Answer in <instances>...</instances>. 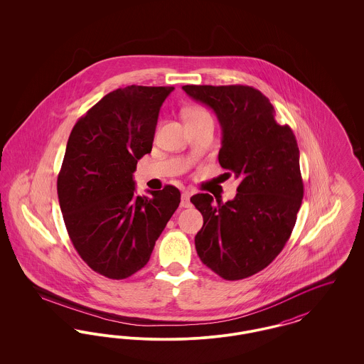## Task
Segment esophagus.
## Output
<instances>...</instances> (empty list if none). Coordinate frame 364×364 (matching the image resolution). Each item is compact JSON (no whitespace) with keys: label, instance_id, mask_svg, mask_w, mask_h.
<instances>
[{"label":"esophagus","instance_id":"obj_1","mask_svg":"<svg viewBox=\"0 0 364 364\" xmlns=\"http://www.w3.org/2000/svg\"><path fill=\"white\" fill-rule=\"evenodd\" d=\"M190 198L191 193L188 191L183 192V193H181V202H180V206L186 208H192V203H191Z\"/></svg>","mask_w":364,"mask_h":364}]
</instances>
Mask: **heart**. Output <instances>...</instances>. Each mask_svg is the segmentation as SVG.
Segmentation results:
<instances>
[{"label": "heart", "instance_id": "obj_1", "mask_svg": "<svg viewBox=\"0 0 364 364\" xmlns=\"http://www.w3.org/2000/svg\"><path fill=\"white\" fill-rule=\"evenodd\" d=\"M184 119L187 122H199L205 119H211V116L206 109L200 106H190L184 110Z\"/></svg>", "mask_w": 364, "mask_h": 364}]
</instances>
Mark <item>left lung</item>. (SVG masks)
Masks as SVG:
<instances>
[{
    "label": "left lung",
    "mask_w": 364,
    "mask_h": 364,
    "mask_svg": "<svg viewBox=\"0 0 364 364\" xmlns=\"http://www.w3.org/2000/svg\"><path fill=\"white\" fill-rule=\"evenodd\" d=\"M215 113L223 140L220 165L240 184L232 200L208 193L191 198L203 215L195 236L200 260L229 281L257 274L288 242L301 206L299 147L289 125H279L269 98L250 86H183Z\"/></svg>",
    "instance_id": "8db88e82"
}]
</instances>
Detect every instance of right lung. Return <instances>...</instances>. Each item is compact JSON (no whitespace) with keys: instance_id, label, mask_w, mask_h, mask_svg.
Listing matches in <instances>:
<instances>
[{"instance_id":"1","label":"right lung","mask_w":364,"mask_h":364,"mask_svg":"<svg viewBox=\"0 0 364 364\" xmlns=\"http://www.w3.org/2000/svg\"><path fill=\"white\" fill-rule=\"evenodd\" d=\"M174 87L127 86L94 105L70 132L57 193L70 242L97 273L122 279L150 259L180 203L173 186L135 195L134 172L151 153L159 109Z\"/></svg>"}]
</instances>
